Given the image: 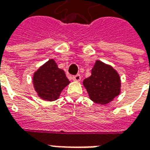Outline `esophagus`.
<instances>
[{
	"label": "esophagus",
	"instance_id": "esophagus-1",
	"mask_svg": "<svg viewBox=\"0 0 150 150\" xmlns=\"http://www.w3.org/2000/svg\"><path fill=\"white\" fill-rule=\"evenodd\" d=\"M73 80L75 82H79L81 80V76L79 75H76L75 76H73Z\"/></svg>",
	"mask_w": 150,
	"mask_h": 150
}]
</instances>
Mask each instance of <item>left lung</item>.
I'll return each instance as SVG.
<instances>
[{
    "mask_svg": "<svg viewBox=\"0 0 150 150\" xmlns=\"http://www.w3.org/2000/svg\"><path fill=\"white\" fill-rule=\"evenodd\" d=\"M91 73V76L83 82L91 100L105 105L119 96L121 90L120 77L112 66L96 60Z\"/></svg>",
    "mask_w": 150,
    "mask_h": 150,
    "instance_id": "8db88e82",
    "label": "left lung"
}]
</instances>
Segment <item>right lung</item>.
<instances>
[{
    "label": "right lung",
    "instance_id": "right-lung-1",
    "mask_svg": "<svg viewBox=\"0 0 150 150\" xmlns=\"http://www.w3.org/2000/svg\"><path fill=\"white\" fill-rule=\"evenodd\" d=\"M69 83L64 71L58 67L53 59L41 66L33 75L34 90L41 99L46 101L58 100Z\"/></svg>",
    "mask_w": 150,
    "mask_h": 150
}]
</instances>
